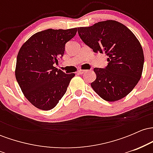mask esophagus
<instances>
[{"label": "esophagus", "instance_id": "obj_1", "mask_svg": "<svg viewBox=\"0 0 153 153\" xmlns=\"http://www.w3.org/2000/svg\"><path fill=\"white\" fill-rule=\"evenodd\" d=\"M87 71H85V70H79L78 71V74H83V73H86Z\"/></svg>", "mask_w": 153, "mask_h": 153}]
</instances>
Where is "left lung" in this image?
<instances>
[{
    "instance_id": "obj_1",
    "label": "left lung",
    "mask_w": 153,
    "mask_h": 153,
    "mask_svg": "<svg viewBox=\"0 0 153 153\" xmlns=\"http://www.w3.org/2000/svg\"><path fill=\"white\" fill-rule=\"evenodd\" d=\"M78 32L94 52H105L108 57L106 68L94 69L96 79L91 84L93 89L108 101L125 97L137 84L143 70V50L134 34L113 20L78 28Z\"/></svg>"
}]
</instances>
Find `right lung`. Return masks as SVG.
<instances>
[{
	"mask_svg": "<svg viewBox=\"0 0 153 153\" xmlns=\"http://www.w3.org/2000/svg\"><path fill=\"white\" fill-rule=\"evenodd\" d=\"M77 28L39 31L31 36L19 50L16 78L23 94L42 110L54 108L66 93L74 73L66 74L53 66L62 58L65 46L75 36Z\"/></svg>",
	"mask_w": 153,
	"mask_h": 153,
	"instance_id": "add662e5",
	"label": "right lung"
}]
</instances>
